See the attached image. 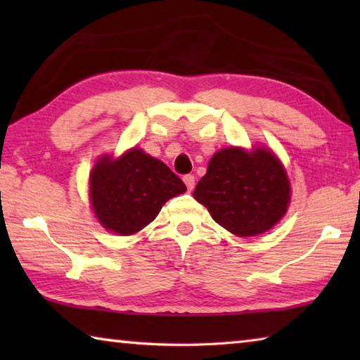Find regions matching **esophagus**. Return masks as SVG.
Wrapping results in <instances>:
<instances>
[{"label":"esophagus","mask_w":360,"mask_h":360,"mask_svg":"<svg viewBox=\"0 0 360 360\" xmlns=\"http://www.w3.org/2000/svg\"><path fill=\"white\" fill-rule=\"evenodd\" d=\"M184 182L187 186V191H193V187H195V176L193 174H186Z\"/></svg>","instance_id":"34e87169"}]
</instances>
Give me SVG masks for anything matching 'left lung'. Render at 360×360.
Wrapping results in <instances>:
<instances>
[{
	"label": "left lung",
	"mask_w": 360,
	"mask_h": 360,
	"mask_svg": "<svg viewBox=\"0 0 360 360\" xmlns=\"http://www.w3.org/2000/svg\"><path fill=\"white\" fill-rule=\"evenodd\" d=\"M193 198L214 221L238 236L271 229L288 211L290 188L285 169L266 149L230 148L212 155Z\"/></svg>",
	"instance_id": "obj_1"
}]
</instances>
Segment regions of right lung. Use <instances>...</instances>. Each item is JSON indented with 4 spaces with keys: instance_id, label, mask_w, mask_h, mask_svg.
Here are the masks:
<instances>
[{
    "instance_id": "1",
    "label": "right lung",
    "mask_w": 360,
    "mask_h": 360,
    "mask_svg": "<svg viewBox=\"0 0 360 360\" xmlns=\"http://www.w3.org/2000/svg\"><path fill=\"white\" fill-rule=\"evenodd\" d=\"M186 184L165 163L131 149L119 160L103 157L90 174V198L103 227L131 235L154 221Z\"/></svg>"
}]
</instances>
